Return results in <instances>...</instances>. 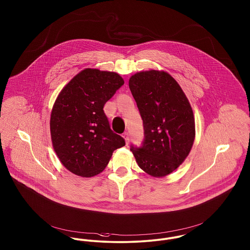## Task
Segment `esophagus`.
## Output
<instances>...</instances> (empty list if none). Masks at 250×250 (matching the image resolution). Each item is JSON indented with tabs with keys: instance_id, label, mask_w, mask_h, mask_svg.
Returning <instances> with one entry per match:
<instances>
[{
	"instance_id": "1",
	"label": "esophagus",
	"mask_w": 250,
	"mask_h": 250,
	"mask_svg": "<svg viewBox=\"0 0 250 250\" xmlns=\"http://www.w3.org/2000/svg\"><path fill=\"white\" fill-rule=\"evenodd\" d=\"M122 137L124 138V140H125V142H126V144H129V142H130V136H129V133H123V134H122Z\"/></svg>"
}]
</instances>
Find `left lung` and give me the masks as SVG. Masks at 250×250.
<instances>
[{"instance_id":"obj_1","label":"left lung","mask_w":250,"mask_h":250,"mask_svg":"<svg viewBox=\"0 0 250 250\" xmlns=\"http://www.w3.org/2000/svg\"><path fill=\"white\" fill-rule=\"evenodd\" d=\"M144 126L141 148L132 146L139 167L164 177L180 166L192 148L195 121L189 101L165 71H141L129 80Z\"/></svg>"}]
</instances>
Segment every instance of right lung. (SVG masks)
<instances>
[{
    "label": "right lung",
    "instance_id": "right-lung-1",
    "mask_svg": "<svg viewBox=\"0 0 250 250\" xmlns=\"http://www.w3.org/2000/svg\"><path fill=\"white\" fill-rule=\"evenodd\" d=\"M124 84L115 72L86 68L62 88L50 117L53 148L72 173L92 177L103 171L125 140L114 133L103 107Z\"/></svg>",
    "mask_w": 250,
    "mask_h": 250
}]
</instances>
